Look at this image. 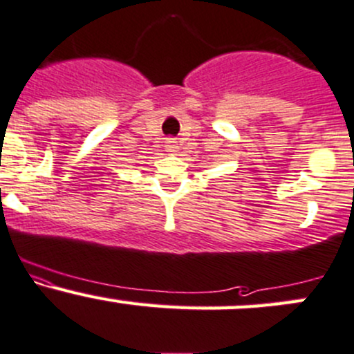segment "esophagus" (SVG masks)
I'll return each mask as SVG.
<instances>
[{"label":"esophagus","instance_id":"obj_1","mask_svg":"<svg viewBox=\"0 0 354 354\" xmlns=\"http://www.w3.org/2000/svg\"><path fill=\"white\" fill-rule=\"evenodd\" d=\"M176 149H178V142L174 141V139H169V141L166 142V151H168V153H174Z\"/></svg>","mask_w":354,"mask_h":354}]
</instances>
